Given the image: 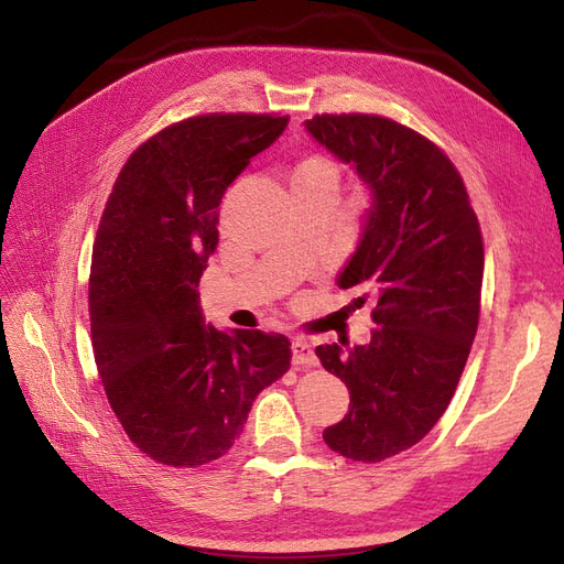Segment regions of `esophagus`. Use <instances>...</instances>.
Listing matches in <instances>:
<instances>
[{
	"mask_svg": "<svg viewBox=\"0 0 564 564\" xmlns=\"http://www.w3.org/2000/svg\"><path fill=\"white\" fill-rule=\"evenodd\" d=\"M292 362L296 369L301 367H315L317 365V355L313 350V344L308 338H294L292 344Z\"/></svg>",
	"mask_w": 564,
	"mask_h": 564,
	"instance_id": "esophagus-1",
	"label": "esophagus"
}]
</instances>
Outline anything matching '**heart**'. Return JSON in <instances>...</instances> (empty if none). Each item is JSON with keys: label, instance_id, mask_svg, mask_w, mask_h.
<instances>
[{"label": "heart", "instance_id": "heart-1", "mask_svg": "<svg viewBox=\"0 0 564 564\" xmlns=\"http://www.w3.org/2000/svg\"><path fill=\"white\" fill-rule=\"evenodd\" d=\"M319 172H332V174H336L334 166H332L327 160H322V158L305 160V162L299 166L296 174H319Z\"/></svg>", "mask_w": 564, "mask_h": 564}]
</instances>
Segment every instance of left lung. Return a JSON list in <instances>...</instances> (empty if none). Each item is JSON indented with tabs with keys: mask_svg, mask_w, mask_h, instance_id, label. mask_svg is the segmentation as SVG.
I'll list each match as a JSON object with an SVG mask.
<instances>
[{
	"mask_svg": "<svg viewBox=\"0 0 564 564\" xmlns=\"http://www.w3.org/2000/svg\"><path fill=\"white\" fill-rule=\"evenodd\" d=\"M313 139L369 187L360 245L338 286L373 301L367 346H317L350 409L322 433L340 456L377 464L414 447L445 414L480 319L485 249L452 160L379 115H315Z\"/></svg>",
	"mask_w": 564,
	"mask_h": 564,
	"instance_id": "8db88e82",
	"label": "left lung"
}]
</instances>
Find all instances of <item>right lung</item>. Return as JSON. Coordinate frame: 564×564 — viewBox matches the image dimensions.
Segmentation results:
<instances>
[{
	"label": "right lung",
	"instance_id": "obj_1",
	"mask_svg": "<svg viewBox=\"0 0 564 564\" xmlns=\"http://www.w3.org/2000/svg\"><path fill=\"white\" fill-rule=\"evenodd\" d=\"M289 117L212 112L148 139L119 172L96 232L89 313L96 367L129 440L195 468L240 437L292 344L204 324L197 284L218 245V204Z\"/></svg>",
	"mask_w": 564,
	"mask_h": 564
}]
</instances>
